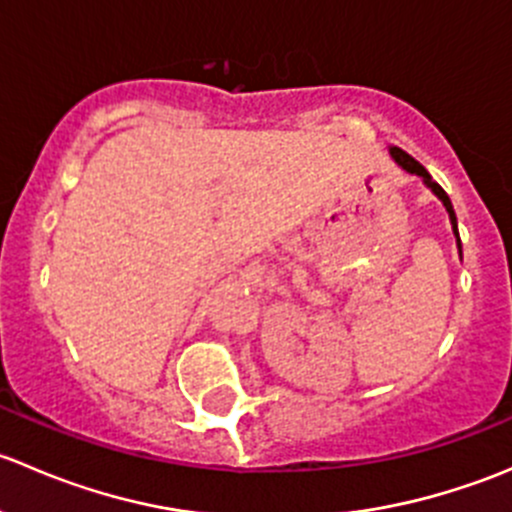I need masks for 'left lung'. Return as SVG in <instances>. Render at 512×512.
Returning <instances> with one entry per match:
<instances>
[{
	"label": "left lung",
	"mask_w": 512,
	"mask_h": 512,
	"mask_svg": "<svg viewBox=\"0 0 512 512\" xmlns=\"http://www.w3.org/2000/svg\"><path fill=\"white\" fill-rule=\"evenodd\" d=\"M391 156H394L396 163H399L401 168H404V170H409V173H416V175H421V178H423V183H426L428 188H431L433 193H436L438 198L443 200V205H446L448 215H451V225H453V232H456V237H458V223H456V213H453L451 198H448V195H446V190H443L441 185L436 183V180H431V175H428V170L423 168V165L418 163L416 158H411L409 153H406V151H401V148H391ZM458 247H461V240H458Z\"/></svg>",
	"instance_id": "1"
}]
</instances>
